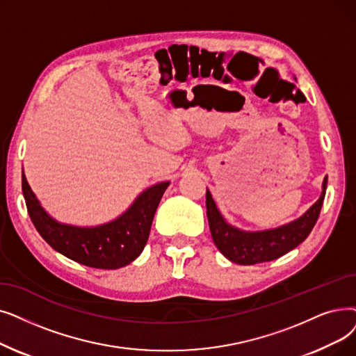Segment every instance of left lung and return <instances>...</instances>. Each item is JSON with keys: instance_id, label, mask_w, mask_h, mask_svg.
<instances>
[{"instance_id": "left-lung-1", "label": "left lung", "mask_w": 356, "mask_h": 356, "mask_svg": "<svg viewBox=\"0 0 356 356\" xmlns=\"http://www.w3.org/2000/svg\"><path fill=\"white\" fill-rule=\"evenodd\" d=\"M327 177L323 181V192L317 202L301 218L284 227L245 233L225 222L216 208L212 195L207 191V215L211 236L218 250L237 265H256L281 257L301 244L314 228L326 195Z\"/></svg>"}]
</instances>
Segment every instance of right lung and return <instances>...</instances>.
Masks as SVG:
<instances>
[{"mask_svg": "<svg viewBox=\"0 0 356 356\" xmlns=\"http://www.w3.org/2000/svg\"><path fill=\"white\" fill-rule=\"evenodd\" d=\"M170 181L154 184L136 197L134 205L115 221L81 228L59 224L43 211L22 176L27 212L38 233L54 250L76 264L96 269H119L141 254L147 244L154 213Z\"/></svg>", "mask_w": 356, "mask_h": 356, "instance_id": "add662e5", "label": "right lung"}]
</instances>
